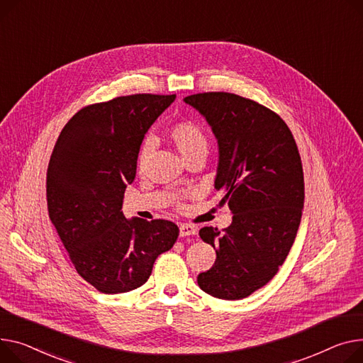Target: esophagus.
Wrapping results in <instances>:
<instances>
[{
	"label": "esophagus",
	"instance_id": "1",
	"mask_svg": "<svg viewBox=\"0 0 363 363\" xmlns=\"http://www.w3.org/2000/svg\"><path fill=\"white\" fill-rule=\"evenodd\" d=\"M197 233V228L188 225V223H182L179 225V236H189V235H196Z\"/></svg>",
	"mask_w": 363,
	"mask_h": 363
}]
</instances>
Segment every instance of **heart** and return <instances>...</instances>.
<instances>
[{
    "instance_id": "1",
    "label": "heart",
    "mask_w": 363,
    "mask_h": 363,
    "mask_svg": "<svg viewBox=\"0 0 363 363\" xmlns=\"http://www.w3.org/2000/svg\"><path fill=\"white\" fill-rule=\"evenodd\" d=\"M167 137L171 138V141L175 144V147L178 149L184 160L199 155L206 156L207 153V149H208L207 137L204 135L203 130L194 123H188V121H185V123H178L172 125L167 130ZM150 147L152 144L149 140L143 143L137 157V166L140 171H143L144 166L147 163Z\"/></svg>"
}]
</instances>
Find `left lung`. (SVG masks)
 I'll use <instances>...</instances> for the list:
<instances>
[{
	"label": "left lung",
	"mask_w": 363,
	"mask_h": 363,
	"mask_svg": "<svg viewBox=\"0 0 363 363\" xmlns=\"http://www.w3.org/2000/svg\"><path fill=\"white\" fill-rule=\"evenodd\" d=\"M184 102L217 140L214 188L233 214L225 230L200 229L216 261L197 281L214 298L244 299L276 276L295 242L305 200L298 146L277 113L242 96L211 91Z\"/></svg>",
	"instance_id": "1"
}]
</instances>
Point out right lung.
I'll return each mask as SVG.
<instances>
[{
  "instance_id": "add662e5",
  "label": "right lung",
  "mask_w": 363,
  "mask_h": 363,
  "mask_svg": "<svg viewBox=\"0 0 363 363\" xmlns=\"http://www.w3.org/2000/svg\"><path fill=\"white\" fill-rule=\"evenodd\" d=\"M177 94H133L80 109L62 128L46 174L50 219L77 273L99 292L147 281L156 258L177 242L169 220L125 219L144 135Z\"/></svg>"
}]
</instances>
